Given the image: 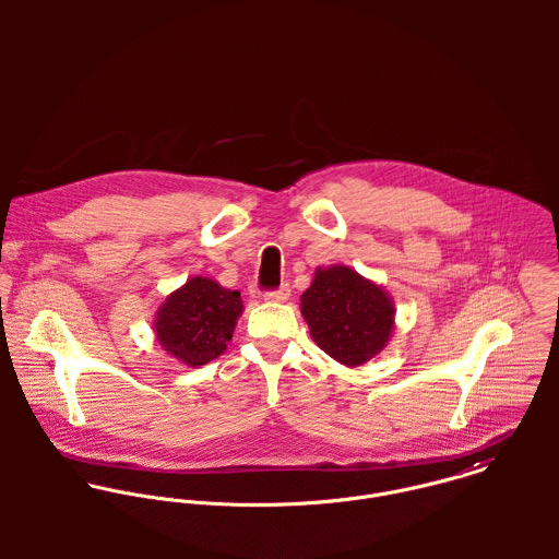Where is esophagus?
<instances>
[{
    "instance_id": "1",
    "label": "esophagus",
    "mask_w": 559,
    "mask_h": 559,
    "mask_svg": "<svg viewBox=\"0 0 559 559\" xmlns=\"http://www.w3.org/2000/svg\"><path fill=\"white\" fill-rule=\"evenodd\" d=\"M264 299L266 301H275V304H284V301L290 299V286L284 284L277 290H269V293H264Z\"/></svg>"
}]
</instances>
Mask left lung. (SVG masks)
Listing matches in <instances>:
<instances>
[{
  "mask_svg": "<svg viewBox=\"0 0 559 559\" xmlns=\"http://www.w3.org/2000/svg\"><path fill=\"white\" fill-rule=\"evenodd\" d=\"M301 314L312 340L335 361L357 368L379 355L394 331L392 297L355 269L333 264L317 269L301 295Z\"/></svg>",
  "mask_w": 559,
  "mask_h": 559,
  "instance_id": "obj_1",
  "label": "left lung"
}]
</instances>
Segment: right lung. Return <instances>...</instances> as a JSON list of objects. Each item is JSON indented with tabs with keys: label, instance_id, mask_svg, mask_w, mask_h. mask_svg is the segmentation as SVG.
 <instances>
[{
	"label": "right lung",
	"instance_id": "obj_1",
	"mask_svg": "<svg viewBox=\"0 0 559 559\" xmlns=\"http://www.w3.org/2000/svg\"><path fill=\"white\" fill-rule=\"evenodd\" d=\"M240 314L239 290H228L215 280L198 275L167 295L153 329L167 355L189 368H198L228 348Z\"/></svg>",
	"mask_w": 559,
	"mask_h": 559
}]
</instances>
